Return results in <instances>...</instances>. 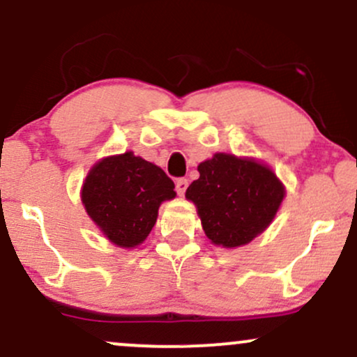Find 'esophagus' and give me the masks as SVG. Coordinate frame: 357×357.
I'll list each match as a JSON object with an SVG mask.
<instances>
[{
    "label": "esophagus",
    "instance_id": "esophagus-1",
    "mask_svg": "<svg viewBox=\"0 0 357 357\" xmlns=\"http://www.w3.org/2000/svg\"><path fill=\"white\" fill-rule=\"evenodd\" d=\"M187 187H189V180H187V178H178L177 183H175V190H177L178 195L185 194Z\"/></svg>",
    "mask_w": 357,
    "mask_h": 357
}]
</instances>
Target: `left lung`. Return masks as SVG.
<instances>
[{
	"label": "left lung",
	"mask_w": 357,
	"mask_h": 357,
	"mask_svg": "<svg viewBox=\"0 0 357 357\" xmlns=\"http://www.w3.org/2000/svg\"><path fill=\"white\" fill-rule=\"evenodd\" d=\"M200 177L185 199L194 202L202 229L215 246L239 248L273 222L285 185L271 167L251 157L215 153L199 163Z\"/></svg>",
	"instance_id": "1"
}]
</instances>
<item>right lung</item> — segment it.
I'll return each mask as SVG.
<instances>
[{"mask_svg": "<svg viewBox=\"0 0 357 357\" xmlns=\"http://www.w3.org/2000/svg\"><path fill=\"white\" fill-rule=\"evenodd\" d=\"M175 185L162 168L133 151L94 163L81 189L91 221L114 246L133 250L153 229L162 202L175 199Z\"/></svg>", "mask_w": 357, "mask_h": 357, "instance_id": "obj_1", "label": "right lung"}]
</instances>
